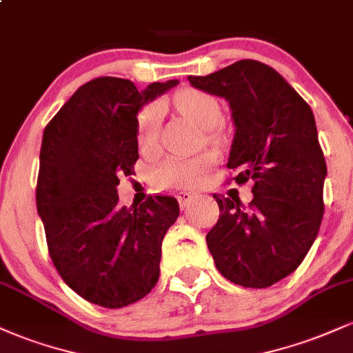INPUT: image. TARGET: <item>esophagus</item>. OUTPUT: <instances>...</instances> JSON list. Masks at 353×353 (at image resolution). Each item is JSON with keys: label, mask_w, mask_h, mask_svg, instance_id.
Returning a JSON list of instances; mask_svg holds the SVG:
<instances>
[{"label": "esophagus", "mask_w": 353, "mask_h": 353, "mask_svg": "<svg viewBox=\"0 0 353 353\" xmlns=\"http://www.w3.org/2000/svg\"><path fill=\"white\" fill-rule=\"evenodd\" d=\"M194 197H197L196 194L188 192V190H181V192H177V201H179L181 208H185V205L190 204V202L194 201Z\"/></svg>", "instance_id": "34e87169"}]
</instances>
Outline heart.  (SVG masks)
<instances>
[{
	"mask_svg": "<svg viewBox=\"0 0 353 353\" xmlns=\"http://www.w3.org/2000/svg\"><path fill=\"white\" fill-rule=\"evenodd\" d=\"M176 111L202 129H208V139L217 143L221 132L214 129L222 112L217 99L209 92L196 88H182L172 96ZM161 111L157 104H148L141 109L136 121V141L141 152L154 154L159 149ZM216 165V157L202 152L194 157H169L152 172V184L157 189H185L201 184Z\"/></svg>",
	"mask_w": 353,
	"mask_h": 353,
	"instance_id": "heart-1",
	"label": "heart"
}]
</instances>
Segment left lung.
Segmentation results:
<instances>
[{
  "mask_svg": "<svg viewBox=\"0 0 353 353\" xmlns=\"http://www.w3.org/2000/svg\"><path fill=\"white\" fill-rule=\"evenodd\" d=\"M189 83L229 101L236 136L228 168L239 171V185L254 181L249 205L214 194L222 214L208 247L228 281L265 289L302 264L322 224L327 165L314 112L274 68L254 59Z\"/></svg>",
  "mask_w": 353,
  "mask_h": 353,
  "instance_id": "1",
  "label": "left lung"
}]
</instances>
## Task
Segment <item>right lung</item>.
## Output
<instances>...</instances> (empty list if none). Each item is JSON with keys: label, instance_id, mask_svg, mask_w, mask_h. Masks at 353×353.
<instances>
[{"label": "right lung", "instance_id": "add662e5", "mask_svg": "<svg viewBox=\"0 0 353 353\" xmlns=\"http://www.w3.org/2000/svg\"><path fill=\"white\" fill-rule=\"evenodd\" d=\"M177 81L139 91L129 79L101 76L83 84L44 128L36 205L48 252L84 301L121 309L145 297L159 279L161 245L179 216L171 196L119 208V176L139 159L137 111Z\"/></svg>", "mask_w": 353, "mask_h": 353}]
</instances>
